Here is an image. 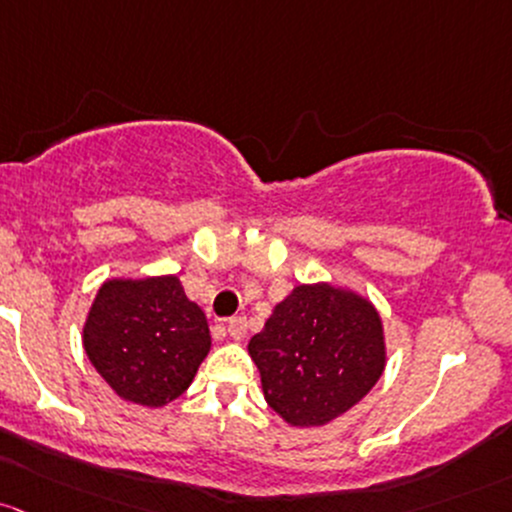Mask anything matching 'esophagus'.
<instances>
[{
	"label": "esophagus",
	"mask_w": 512,
	"mask_h": 512,
	"mask_svg": "<svg viewBox=\"0 0 512 512\" xmlns=\"http://www.w3.org/2000/svg\"><path fill=\"white\" fill-rule=\"evenodd\" d=\"M228 335L233 340H243L247 335V320L243 316L228 320Z\"/></svg>",
	"instance_id": "1"
}]
</instances>
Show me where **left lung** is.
Returning <instances> with one entry per match:
<instances>
[{
  "label": "left lung",
  "mask_w": 512,
  "mask_h": 512,
  "mask_svg": "<svg viewBox=\"0 0 512 512\" xmlns=\"http://www.w3.org/2000/svg\"><path fill=\"white\" fill-rule=\"evenodd\" d=\"M262 393L291 428H323L355 408L386 369L379 311L357 291L299 284L247 342Z\"/></svg>",
  "instance_id": "left-lung-1"
}]
</instances>
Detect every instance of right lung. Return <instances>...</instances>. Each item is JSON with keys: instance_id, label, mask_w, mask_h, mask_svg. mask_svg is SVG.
Segmentation results:
<instances>
[{"instance_id": "right-lung-1", "label": "right lung", "mask_w": 512, "mask_h": 512, "mask_svg": "<svg viewBox=\"0 0 512 512\" xmlns=\"http://www.w3.org/2000/svg\"><path fill=\"white\" fill-rule=\"evenodd\" d=\"M82 345L116 396L162 408L189 389L209 355L211 335L177 274L111 277L89 306Z\"/></svg>"}]
</instances>
